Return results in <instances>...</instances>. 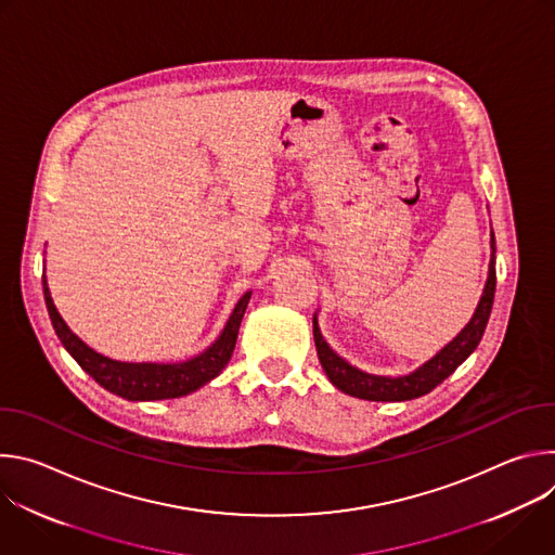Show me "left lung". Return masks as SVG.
I'll return each instance as SVG.
<instances>
[{
	"mask_svg": "<svg viewBox=\"0 0 555 555\" xmlns=\"http://www.w3.org/2000/svg\"><path fill=\"white\" fill-rule=\"evenodd\" d=\"M496 246H494V234H492V261H490V276L481 296V302L474 311L472 321L465 325V330L450 343L446 345L433 360H428L424 366H420L415 373L404 375V377H384V375H371L364 373L349 362H345L338 353L330 349L325 338L321 336L319 321L313 315V343L315 351H319V360L330 377V382L340 388L347 395H353V398L360 400H371V402H404V400H415L422 398V395L430 392L435 386H439L448 375L456 371V366L479 347L483 332L488 327L490 313H492V302H494V292H496Z\"/></svg>",
	"mask_w": 555,
	"mask_h": 555,
	"instance_id": "left-lung-1",
	"label": "left lung"
}]
</instances>
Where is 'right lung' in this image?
Returning a JSON list of instances; mask_svg holds the SVG:
<instances>
[{
	"instance_id": "right-lung-1",
	"label": "right lung",
	"mask_w": 555,
	"mask_h": 555,
	"mask_svg": "<svg viewBox=\"0 0 555 555\" xmlns=\"http://www.w3.org/2000/svg\"><path fill=\"white\" fill-rule=\"evenodd\" d=\"M43 294H46V305H48L52 327L61 338L63 347L69 351V356L78 362V366L88 371L103 388L131 402L182 398V395H189L199 386H204L206 382H210L212 377H217L234 351L236 334H240V325L250 300V292L242 296V300L236 302L234 311L230 313V321L225 323V330L221 332V336L202 356L182 364H129V362H116L96 353L81 338H76L69 332V327L63 323L52 302L46 279H43Z\"/></svg>"
}]
</instances>
